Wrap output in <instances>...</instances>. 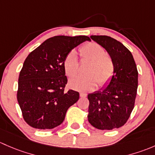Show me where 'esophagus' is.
Returning <instances> with one entry per match:
<instances>
[{
    "instance_id": "34e87169",
    "label": "esophagus",
    "mask_w": 155,
    "mask_h": 155,
    "mask_svg": "<svg viewBox=\"0 0 155 155\" xmlns=\"http://www.w3.org/2000/svg\"><path fill=\"white\" fill-rule=\"evenodd\" d=\"M87 94L86 92H80V96L82 97V98H84V97H87Z\"/></svg>"
}]
</instances>
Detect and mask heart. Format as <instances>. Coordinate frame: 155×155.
Returning a JSON list of instances; mask_svg holds the SVG:
<instances>
[{
	"mask_svg": "<svg viewBox=\"0 0 155 155\" xmlns=\"http://www.w3.org/2000/svg\"><path fill=\"white\" fill-rule=\"evenodd\" d=\"M82 59L89 61L86 72L87 74L77 75L69 80V87L78 91H90L95 88L97 84L100 87L106 86L114 73V64L112 59L105 54L104 49L95 42H89L80 48ZM65 72L69 77L75 75L79 68L77 53L71 51L63 60Z\"/></svg>",
	"mask_w": 155,
	"mask_h": 155,
	"instance_id": "obj_1",
	"label": "heart"
}]
</instances>
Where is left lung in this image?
<instances>
[{
	"instance_id": "obj_1",
	"label": "left lung",
	"mask_w": 155,
	"mask_h": 155,
	"mask_svg": "<svg viewBox=\"0 0 155 155\" xmlns=\"http://www.w3.org/2000/svg\"><path fill=\"white\" fill-rule=\"evenodd\" d=\"M106 50L114 64L110 82L89 93L88 121L99 130H113L124 125L134 107L138 71L132 54L122 43L107 36H91Z\"/></svg>"
}]
</instances>
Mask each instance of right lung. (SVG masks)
<instances>
[{
    "mask_svg": "<svg viewBox=\"0 0 155 155\" xmlns=\"http://www.w3.org/2000/svg\"><path fill=\"white\" fill-rule=\"evenodd\" d=\"M87 36H56L30 53L18 78L17 99L25 122L37 129H52L63 123L67 110L79 99L74 90L65 92L67 84L63 60Z\"/></svg>",
    "mask_w": 155,
    "mask_h": 155,
    "instance_id": "add662e5",
    "label": "right lung"
}]
</instances>
